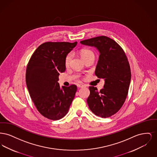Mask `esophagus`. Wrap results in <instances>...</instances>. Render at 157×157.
<instances>
[{
	"mask_svg": "<svg viewBox=\"0 0 157 157\" xmlns=\"http://www.w3.org/2000/svg\"><path fill=\"white\" fill-rule=\"evenodd\" d=\"M77 86L78 88H83V87H84V85L82 84H77Z\"/></svg>",
	"mask_w": 157,
	"mask_h": 157,
	"instance_id": "1",
	"label": "esophagus"
}]
</instances>
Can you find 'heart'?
Here are the masks:
<instances>
[{
	"instance_id": "heart-1",
	"label": "heart",
	"mask_w": 157,
	"mask_h": 157,
	"mask_svg": "<svg viewBox=\"0 0 157 157\" xmlns=\"http://www.w3.org/2000/svg\"><path fill=\"white\" fill-rule=\"evenodd\" d=\"M81 56L83 59L85 60L90 57L95 58V53L93 51L89 50V49H84V50H82V51L81 52ZM72 53H68L65 58V65L67 66L69 65V64L72 60Z\"/></svg>"
}]
</instances>
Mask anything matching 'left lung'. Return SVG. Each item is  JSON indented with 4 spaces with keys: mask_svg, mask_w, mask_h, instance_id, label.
Returning a JSON list of instances; mask_svg holds the SVG:
<instances>
[{
    "mask_svg": "<svg viewBox=\"0 0 157 157\" xmlns=\"http://www.w3.org/2000/svg\"><path fill=\"white\" fill-rule=\"evenodd\" d=\"M80 43L97 49L99 57L95 74L105 81L100 91L90 86L87 103L90 110L98 117H109L120 110L128 95L131 73L127 56L120 45L107 36L94 37Z\"/></svg>",
    "mask_w": 157,
    "mask_h": 157,
    "instance_id": "1",
    "label": "left lung"
}]
</instances>
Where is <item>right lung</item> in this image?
<instances>
[{"label": "right lung", "mask_w": 157, "mask_h": 157, "mask_svg": "<svg viewBox=\"0 0 157 157\" xmlns=\"http://www.w3.org/2000/svg\"><path fill=\"white\" fill-rule=\"evenodd\" d=\"M77 42H45L32 55L26 72V83L37 111L49 120H59L68 112L75 97V85L60 86V73L65 71V58Z\"/></svg>", "instance_id": "right-lung-1"}]
</instances>
